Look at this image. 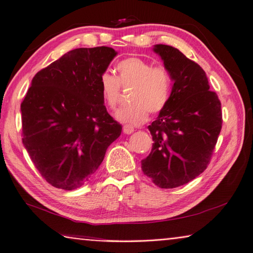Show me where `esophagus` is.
Masks as SVG:
<instances>
[{"label":"esophagus","instance_id":"obj_1","mask_svg":"<svg viewBox=\"0 0 253 253\" xmlns=\"http://www.w3.org/2000/svg\"><path fill=\"white\" fill-rule=\"evenodd\" d=\"M123 131H124V133H126V135H130L131 132H133V127L125 125L123 127Z\"/></svg>","mask_w":253,"mask_h":253}]
</instances>
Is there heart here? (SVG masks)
I'll list each match as a JSON object with an SVG mask.
<instances>
[{
    "instance_id": "heart-1",
    "label": "heart",
    "mask_w": 253,
    "mask_h": 253,
    "mask_svg": "<svg viewBox=\"0 0 253 253\" xmlns=\"http://www.w3.org/2000/svg\"><path fill=\"white\" fill-rule=\"evenodd\" d=\"M117 76L107 71L100 77V88L104 103L114 110L120 102L121 86L131 87L129 105L121 108L116 118L127 125L137 126L145 123L152 114L165 110L170 100L172 80L163 67H153L140 58L124 59L116 66Z\"/></svg>"
}]
</instances>
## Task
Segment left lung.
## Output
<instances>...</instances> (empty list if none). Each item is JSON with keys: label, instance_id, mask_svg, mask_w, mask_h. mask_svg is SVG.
<instances>
[{"label": "left lung", "instance_id": "1", "mask_svg": "<svg viewBox=\"0 0 253 253\" xmlns=\"http://www.w3.org/2000/svg\"><path fill=\"white\" fill-rule=\"evenodd\" d=\"M152 50L174 83L165 110L148 126L153 143L141 169L157 186L174 189L209 166L221 129V106L199 64L168 44H155Z\"/></svg>", "mask_w": 253, "mask_h": 253}]
</instances>
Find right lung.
<instances>
[{
  "instance_id": "1",
  "label": "right lung",
  "mask_w": 253,
  "mask_h": 253,
  "mask_svg": "<svg viewBox=\"0 0 253 253\" xmlns=\"http://www.w3.org/2000/svg\"><path fill=\"white\" fill-rule=\"evenodd\" d=\"M110 47L78 48L33 78L21 104L23 145L57 189L76 190L96 172L122 125L107 113L100 77L116 57Z\"/></svg>"
}]
</instances>
